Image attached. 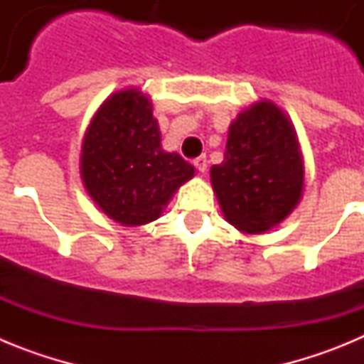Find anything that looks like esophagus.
I'll return each mask as SVG.
<instances>
[{"mask_svg": "<svg viewBox=\"0 0 364 364\" xmlns=\"http://www.w3.org/2000/svg\"><path fill=\"white\" fill-rule=\"evenodd\" d=\"M193 164H195V167H197L200 173H205V169H208V159H205V154H200L198 159L193 160Z\"/></svg>", "mask_w": 364, "mask_h": 364, "instance_id": "esophagus-1", "label": "esophagus"}]
</instances>
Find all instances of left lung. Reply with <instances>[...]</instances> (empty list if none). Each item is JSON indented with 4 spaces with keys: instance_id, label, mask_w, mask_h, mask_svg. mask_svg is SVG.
<instances>
[{
    "instance_id": "obj_1",
    "label": "left lung",
    "mask_w": 364,
    "mask_h": 364,
    "mask_svg": "<svg viewBox=\"0 0 364 364\" xmlns=\"http://www.w3.org/2000/svg\"><path fill=\"white\" fill-rule=\"evenodd\" d=\"M210 176L224 218L240 233L260 235L281 224L304 189V159L290 117L272 100L244 109Z\"/></svg>"
}]
</instances>
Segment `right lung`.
I'll use <instances>...</instances> for the list:
<instances>
[{
  "mask_svg": "<svg viewBox=\"0 0 364 364\" xmlns=\"http://www.w3.org/2000/svg\"><path fill=\"white\" fill-rule=\"evenodd\" d=\"M149 95L138 87L112 92L83 134L80 176L98 210L122 226L156 220L195 167L160 144Z\"/></svg>",
  "mask_w": 364,
  "mask_h": 364,
  "instance_id": "obj_1",
  "label": "right lung"
}]
</instances>
